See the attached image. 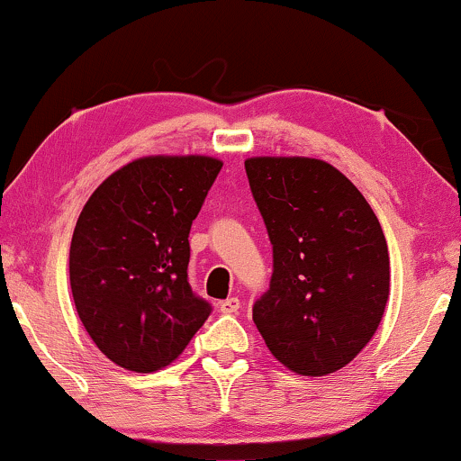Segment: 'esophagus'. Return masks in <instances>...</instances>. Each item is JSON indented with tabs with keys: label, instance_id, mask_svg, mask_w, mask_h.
<instances>
[{
	"label": "esophagus",
	"instance_id": "34e87169",
	"mask_svg": "<svg viewBox=\"0 0 461 461\" xmlns=\"http://www.w3.org/2000/svg\"><path fill=\"white\" fill-rule=\"evenodd\" d=\"M218 308H220V312H224V314H235L239 308H241V300H239V298H226V300L220 302Z\"/></svg>",
	"mask_w": 461,
	"mask_h": 461
}]
</instances>
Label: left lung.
<instances>
[{"mask_svg": "<svg viewBox=\"0 0 461 461\" xmlns=\"http://www.w3.org/2000/svg\"><path fill=\"white\" fill-rule=\"evenodd\" d=\"M273 245L254 323L276 361L300 375L348 365L380 325L390 258L380 220L342 172L308 157L245 161Z\"/></svg>", "mask_w": 461, "mask_h": 461, "instance_id": "obj_1", "label": "left lung"}]
</instances>
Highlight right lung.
<instances>
[{
	"label": "right lung",
	"instance_id": "obj_1",
	"mask_svg": "<svg viewBox=\"0 0 461 461\" xmlns=\"http://www.w3.org/2000/svg\"><path fill=\"white\" fill-rule=\"evenodd\" d=\"M220 169L212 157H144L111 174L81 210L68 254L75 308L119 367H166L210 317L188 283V232Z\"/></svg>",
	"mask_w": 461,
	"mask_h": 461
}]
</instances>
